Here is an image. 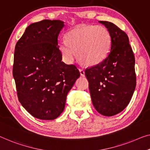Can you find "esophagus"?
Listing matches in <instances>:
<instances>
[{"label": "esophagus", "mask_w": 150, "mask_h": 150, "mask_svg": "<svg viewBox=\"0 0 150 150\" xmlns=\"http://www.w3.org/2000/svg\"><path fill=\"white\" fill-rule=\"evenodd\" d=\"M79 72H80V74L82 76V77H84L85 76V71L83 69H79Z\"/></svg>", "instance_id": "1"}]
</instances>
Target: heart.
Returning <instances> with one entry per match:
<instances>
[{"mask_svg": "<svg viewBox=\"0 0 150 150\" xmlns=\"http://www.w3.org/2000/svg\"><path fill=\"white\" fill-rule=\"evenodd\" d=\"M111 35L103 25H86L68 33L66 39L59 41V48L67 62H72L77 52L83 63L94 66L101 63L108 55L111 46Z\"/></svg>", "mask_w": 150, "mask_h": 150, "instance_id": "heart-1", "label": "heart"}]
</instances>
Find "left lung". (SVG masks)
<instances>
[{"label": "left lung", "mask_w": 150, "mask_h": 150, "mask_svg": "<svg viewBox=\"0 0 150 150\" xmlns=\"http://www.w3.org/2000/svg\"><path fill=\"white\" fill-rule=\"evenodd\" d=\"M111 35L110 51L101 63L86 69L91 101L98 112L111 117L127 106L136 86L135 57L126 33L100 21Z\"/></svg>", "instance_id": "8db88e82"}]
</instances>
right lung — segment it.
Instances as JSON below:
<instances>
[{
  "label": "right lung",
  "instance_id": "obj_1",
  "mask_svg": "<svg viewBox=\"0 0 150 150\" xmlns=\"http://www.w3.org/2000/svg\"><path fill=\"white\" fill-rule=\"evenodd\" d=\"M60 20L30 24L15 46L13 75L18 99L30 115L54 120L63 112L67 93L79 77L74 64L62 61Z\"/></svg>",
  "mask_w": 150,
  "mask_h": 150
}]
</instances>
